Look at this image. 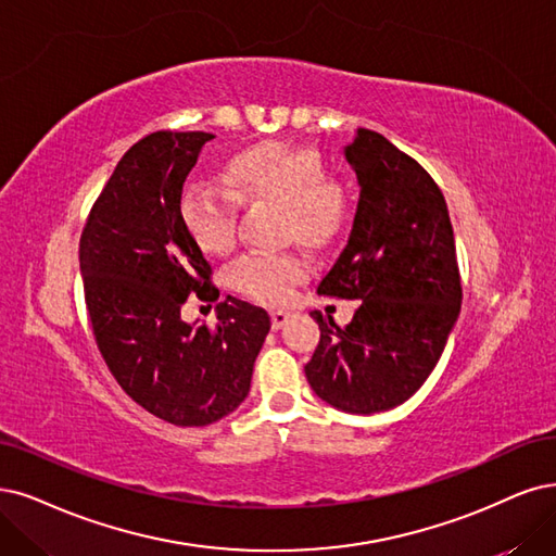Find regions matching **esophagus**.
I'll list each match as a JSON object with an SVG mask.
<instances>
[{"label": "esophagus", "instance_id": "esophagus-1", "mask_svg": "<svg viewBox=\"0 0 556 556\" xmlns=\"http://www.w3.org/2000/svg\"><path fill=\"white\" fill-rule=\"evenodd\" d=\"M270 318H273V330H281V327L289 323L291 314L283 312V309H275V312H270Z\"/></svg>", "mask_w": 556, "mask_h": 556}]
</instances>
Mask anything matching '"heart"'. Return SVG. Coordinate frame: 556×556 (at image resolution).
<instances>
[{"label": "heart", "mask_w": 556, "mask_h": 556, "mask_svg": "<svg viewBox=\"0 0 556 556\" xmlns=\"http://www.w3.org/2000/svg\"><path fill=\"white\" fill-rule=\"evenodd\" d=\"M224 172L239 197L279 201L286 211L283 222L289 236L309 244H325L339 233L345 217V194L339 182L323 178L318 151L267 139L233 153L226 160ZM235 195L201 180L185 185L180 219L199 250L222 254L233 244L238 224ZM226 277L244 298L279 304L309 277V261L298 252L250 250L231 261Z\"/></svg>", "instance_id": "heart-1"}]
</instances>
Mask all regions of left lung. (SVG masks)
Masks as SVG:
<instances>
[{
  "mask_svg": "<svg viewBox=\"0 0 556 556\" xmlns=\"http://www.w3.org/2000/svg\"><path fill=\"white\" fill-rule=\"evenodd\" d=\"M343 153L359 201L318 295L362 302L345 327L312 312L320 341L304 374L325 403L374 415L426 382L460 314L463 289L446 201L430 174L366 128Z\"/></svg>",
  "mask_w": 556,
  "mask_h": 556,
  "instance_id": "8db88e82",
  "label": "left lung"
}]
</instances>
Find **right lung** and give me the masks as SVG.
<instances>
[{"instance_id": "right-lung-1", "label": "right lung", "mask_w": 556, "mask_h": 556, "mask_svg": "<svg viewBox=\"0 0 556 556\" xmlns=\"http://www.w3.org/2000/svg\"><path fill=\"white\" fill-rule=\"evenodd\" d=\"M211 132L160 130L121 157L79 238L98 351L135 403L174 426H208L250 394L270 332L261 306L226 298L217 325L180 318L190 295L217 300L211 263L180 219L182 182Z\"/></svg>"}]
</instances>
